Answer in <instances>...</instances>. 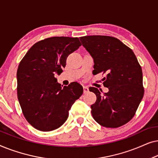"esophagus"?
I'll use <instances>...</instances> for the list:
<instances>
[{
    "label": "esophagus",
    "instance_id": "esophagus-1",
    "mask_svg": "<svg viewBox=\"0 0 158 158\" xmlns=\"http://www.w3.org/2000/svg\"><path fill=\"white\" fill-rule=\"evenodd\" d=\"M88 90H89V89H88V88L87 87V86L84 85L83 86V92H84V94H86V93H88Z\"/></svg>",
    "mask_w": 158,
    "mask_h": 158
}]
</instances>
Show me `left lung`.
<instances>
[{
    "label": "left lung",
    "mask_w": 158,
    "mask_h": 158,
    "mask_svg": "<svg viewBox=\"0 0 158 158\" xmlns=\"http://www.w3.org/2000/svg\"><path fill=\"white\" fill-rule=\"evenodd\" d=\"M80 40L94 59L93 73L106 75L103 84L109 88L107 93L89 88L97 98L90 106L93 117L109 128L127 124L135 116L144 96L142 68L135 53L112 36H85Z\"/></svg>",
    "instance_id": "obj_1"
}]
</instances>
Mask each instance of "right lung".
Masks as SVG:
<instances>
[{"label": "right lung", "instance_id": "1", "mask_svg": "<svg viewBox=\"0 0 158 158\" xmlns=\"http://www.w3.org/2000/svg\"><path fill=\"white\" fill-rule=\"evenodd\" d=\"M81 46L77 37L53 36L29 49L17 70V95L23 116L34 128L49 131L59 128L69 110L83 92L78 83L61 86L55 77L66 65L70 54Z\"/></svg>", "mask_w": 158, "mask_h": 158}]
</instances>
